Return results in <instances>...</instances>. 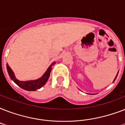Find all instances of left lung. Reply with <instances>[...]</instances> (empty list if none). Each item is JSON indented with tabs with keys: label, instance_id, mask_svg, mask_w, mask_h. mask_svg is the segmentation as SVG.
Segmentation results:
<instances>
[{
	"label": "left lung",
	"instance_id": "1",
	"mask_svg": "<svg viewBox=\"0 0 125 125\" xmlns=\"http://www.w3.org/2000/svg\"><path fill=\"white\" fill-rule=\"evenodd\" d=\"M117 75H116V76H115V78H117Z\"/></svg>",
	"mask_w": 125,
	"mask_h": 125
}]
</instances>
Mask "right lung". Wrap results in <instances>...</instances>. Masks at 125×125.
Segmentation results:
<instances>
[{
  "mask_svg": "<svg viewBox=\"0 0 125 125\" xmlns=\"http://www.w3.org/2000/svg\"><path fill=\"white\" fill-rule=\"evenodd\" d=\"M55 62H54L52 64H54ZM51 65V66L49 67L47 71L45 73V74H43L42 77L36 80H31V81H26V82H23V81H19L17 80L14 75V73L13 72L8 64L6 65L7 71L8 73L9 76L11 78V79L16 83L17 85H19V87L22 88L23 89H25L26 91H36V89H38L43 87V85H45V83L47 82V80L49 79L50 74H51V71L52 70V67L51 66L52 65Z\"/></svg>",
  "mask_w": 125,
  "mask_h": 125,
  "instance_id": "right-lung-1",
  "label": "right lung"
}]
</instances>
